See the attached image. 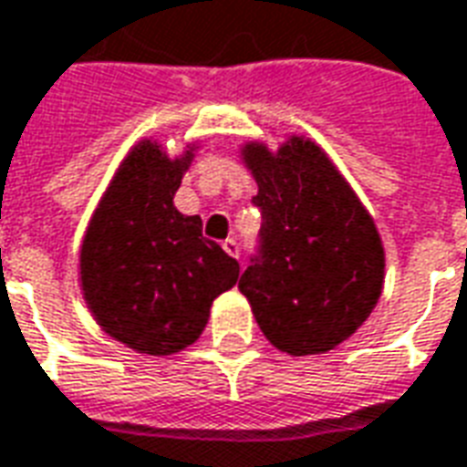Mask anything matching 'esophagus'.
<instances>
[{
	"label": "esophagus",
	"instance_id": "esophagus-1",
	"mask_svg": "<svg viewBox=\"0 0 467 467\" xmlns=\"http://www.w3.org/2000/svg\"><path fill=\"white\" fill-rule=\"evenodd\" d=\"M223 251H226L229 256L238 258L241 256V244H238L236 238H226V241H223Z\"/></svg>",
	"mask_w": 467,
	"mask_h": 467
}]
</instances>
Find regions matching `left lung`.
Listing matches in <instances>:
<instances>
[{
	"mask_svg": "<svg viewBox=\"0 0 467 467\" xmlns=\"http://www.w3.org/2000/svg\"><path fill=\"white\" fill-rule=\"evenodd\" d=\"M261 231L238 288L278 350L308 356L356 333L383 288L376 223L321 149L291 139L278 154L244 151Z\"/></svg>",
	"mask_w": 467,
	"mask_h": 467,
	"instance_id": "obj_1",
	"label": "left lung"
}]
</instances>
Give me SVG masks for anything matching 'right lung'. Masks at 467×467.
<instances>
[{"label": "right lung", "mask_w": 467, "mask_h": 467, "mask_svg": "<svg viewBox=\"0 0 467 467\" xmlns=\"http://www.w3.org/2000/svg\"><path fill=\"white\" fill-rule=\"evenodd\" d=\"M192 151L166 159L151 141L126 156L81 246V288L99 326L129 348L169 356L192 346L238 261L173 206Z\"/></svg>", "instance_id": "right-lung-1"}]
</instances>
